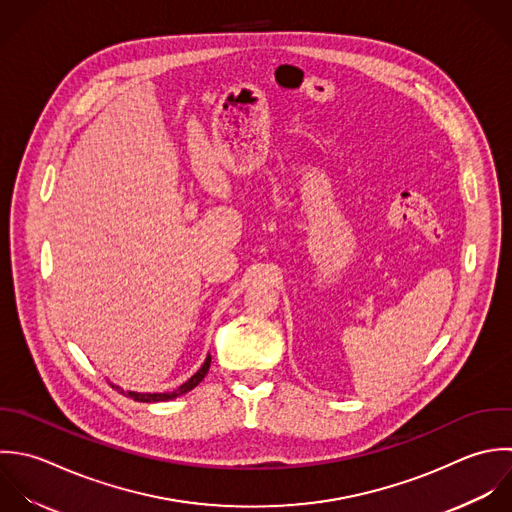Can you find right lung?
I'll return each mask as SVG.
<instances>
[{
	"instance_id": "obj_1",
	"label": "right lung",
	"mask_w": 512,
	"mask_h": 512,
	"mask_svg": "<svg viewBox=\"0 0 512 512\" xmlns=\"http://www.w3.org/2000/svg\"><path fill=\"white\" fill-rule=\"evenodd\" d=\"M209 365H211V355H207V359H205V363L201 365V369L189 379V381H185L181 387H177L175 391H171V393H135V391H123L121 387H117V385H113L111 383V387L113 389H117L119 393H123V395H129L133 401H139V403H159V401H171V399H177V397H181V395H185V393H189L191 389H195L203 379H205V375H207V371H209Z\"/></svg>"
}]
</instances>
